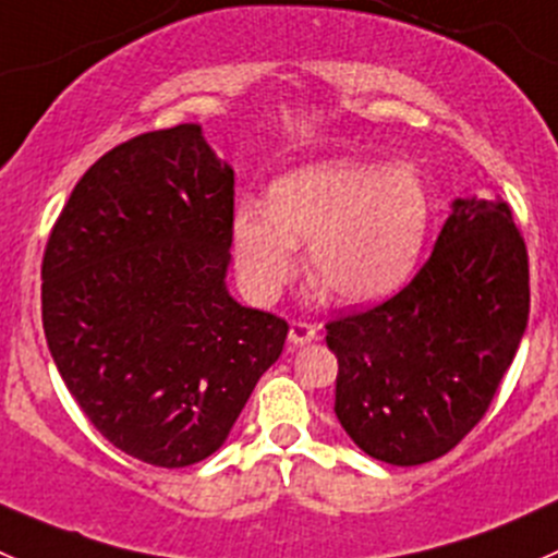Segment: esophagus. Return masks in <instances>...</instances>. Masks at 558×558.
<instances>
[{
    "label": "esophagus",
    "mask_w": 558,
    "mask_h": 558,
    "mask_svg": "<svg viewBox=\"0 0 558 558\" xmlns=\"http://www.w3.org/2000/svg\"><path fill=\"white\" fill-rule=\"evenodd\" d=\"M315 337H318V331H315V326L305 324V320H294L289 329V342L291 345H307V342H313Z\"/></svg>",
    "instance_id": "obj_1"
}]
</instances>
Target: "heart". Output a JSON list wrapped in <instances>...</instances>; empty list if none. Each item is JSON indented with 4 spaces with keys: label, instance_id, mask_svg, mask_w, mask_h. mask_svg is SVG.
<instances>
[{
    "label": "heart",
    "instance_id": "obj_1",
    "mask_svg": "<svg viewBox=\"0 0 558 558\" xmlns=\"http://www.w3.org/2000/svg\"><path fill=\"white\" fill-rule=\"evenodd\" d=\"M432 227V194L410 165L331 159L289 172L269 189V207L240 202L234 262L247 294L269 302L300 269L345 305L393 294L413 275Z\"/></svg>",
    "mask_w": 558,
    "mask_h": 558
}]
</instances>
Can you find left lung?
I'll use <instances>...</instances> for the list:
<instances>
[{
	"label": "left lung",
	"instance_id": "obj_1",
	"mask_svg": "<svg viewBox=\"0 0 558 558\" xmlns=\"http://www.w3.org/2000/svg\"><path fill=\"white\" fill-rule=\"evenodd\" d=\"M526 320L529 258L508 202L453 199L399 294L326 324L342 429L386 464L440 459L486 415Z\"/></svg>",
	"mask_w": 558,
	"mask_h": 558
}]
</instances>
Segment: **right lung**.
<instances>
[{
    "mask_svg": "<svg viewBox=\"0 0 558 558\" xmlns=\"http://www.w3.org/2000/svg\"><path fill=\"white\" fill-rule=\"evenodd\" d=\"M234 170L199 123L107 150L43 256L50 356L97 432L154 466L223 446L289 324L227 289Z\"/></svg>",
    "mask_w": 558,
    "mask_h": 558,
    "instance_id": "1",
    "label": "right lung"
}]
</instances>
